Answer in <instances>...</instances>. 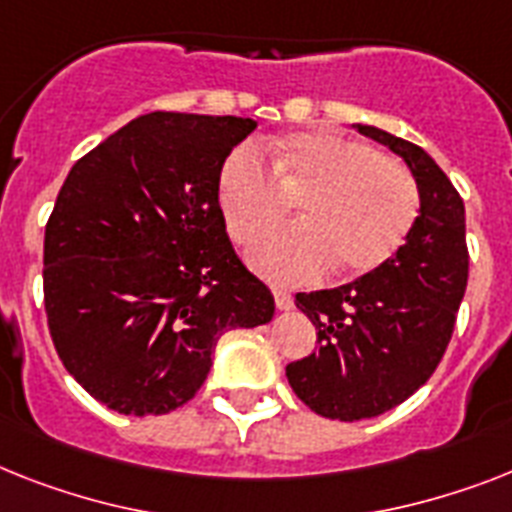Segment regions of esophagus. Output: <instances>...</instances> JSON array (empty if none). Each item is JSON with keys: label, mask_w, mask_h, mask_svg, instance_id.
<instances>
[{"label": "esophagus", "mask_w": 512, "mask_h": 512, "mask_svg": "<svg viewBox=\"0 0 512 512\" xmlns=\"http://www.w3.org/2000/svg\"><path fill=\"white\" fill-rule=\"evenodd\" d=\"M272 295H274V303H277V308H282V311H287V308H293V295L287 293V290H282V287H272Z\"/></svg>", "instance_id": "obj_1"}]
</instances>
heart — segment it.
I'll list each match as a JSON object with an SVG mask.
<instances>
[{"label":"heart","instance_id":"1","mask_svg":"<svg viewBox=\"0 0 512 512\" xmlns=\"http://www.w3.org/2000/svg\"><path fill=\"white\" fill-rule=\"evenodd\" d=\"M269 167L248 146L230 151L217 172V204L232 240L251 246L301 197V226L261 240L253 269L280 282L332 272L361 280L398 256L421 211V190L405 164L348 135L306 130L266 146Z\"/></svg>","mask_w":512,"mask_h":512}]
</instances>
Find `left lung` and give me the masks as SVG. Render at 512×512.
Instances as JSON below:
<instances>
[{"instance_id": "8db88e82", "label": "left lung", "mask_w": 512, "mask_h": 512, "mask_svg": "<svg viewBox=\"0 0 512 512\" xmlns=\"http://www.w3.org/2000/svg\"><path fill=\"white\" fill-rule=\"evenodd\" d=\"M358 133L390 146L411 167L421 214L398 256L369 277L295 303L316 327V348L287 363V382L324 418H374L426 384L453 337L468 285L466 206L421 146L371 125Z\"/></svg>"}]
</instances>
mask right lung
I'll return each mask as SVG.
<instances>
[{
  "label": "right lung",
  "instance_id": "add662e5",
  "mask_svg": "<svg viewBox=\"0 0 512 512\" xmlns=\"http://www.w3.org/2000/svg\"><path fill=\"white\" fill-rule=\"evenodd\" d=\"M253 128L232 114H143L80 156L59 190L44 235L49 335L112 411H175L227 329L274 316L217 204L219 167Z\"/></svg>",
  "mask_w": 512,
  "mask_h": 512
}]
</instances>
